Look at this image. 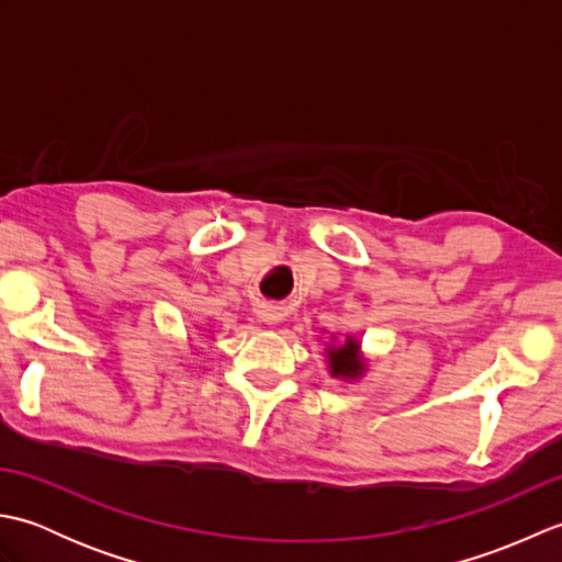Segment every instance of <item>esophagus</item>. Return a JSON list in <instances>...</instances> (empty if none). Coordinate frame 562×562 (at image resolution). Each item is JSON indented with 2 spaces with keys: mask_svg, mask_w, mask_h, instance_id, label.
Wrapping results in <instances>:
<instances>
[{
  "mask_svg": "<svg viewBox=\"0 0 562 562\" xmlns=\"http://www.w3.org/2000/svg\"><path fill=\"white\" fill-rule=\"evenodd\" d=\"M258 318L262 321V324H278V314H274L272 308H260Z\"/></svg>",
  "mask_w": 562,
  "mask_h": 562,
  "instance_id": "esophagus-1",
  "label": "esophagus"
}]
</instances>
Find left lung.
<instances>
[{
	"instance_id": "1",
	"label": "left lung",
	"mask_w": 562,
	"mask_h": 562,
	"mask_svg": "<svg viewBox=\"0 0 562 562\" xmlns=\"http://www.w3.org/2000/svg\"><path fill=\"white\" fill-rule=\"evenodd\" d=\"M326 360L333 379L357 381L367 372V357L362 355V342L355 336H345L342 342H336V336H333L326 348Z\"/></svg>"
}]
</instances>
